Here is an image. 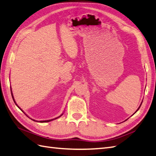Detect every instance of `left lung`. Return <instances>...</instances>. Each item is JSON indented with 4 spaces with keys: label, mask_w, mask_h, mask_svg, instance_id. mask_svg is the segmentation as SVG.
<instances>
[{
    "label": "left lung",
    "mask_w": 156,
    "mask_h": 156,
    "mask_svg": "<svg viewBox=\"0 0 156 156\" xmlns=\"http://www.w3.org/2000/svg\"><path fill=\"white\" fill-rule=\"evenodd\" d=\"M142 103H141V105H142ZM141 105H140V107H138V109H137V111H136V112H134V114H135V113H136V112H137V111H138V110H139V108H140V107H141Z\"/></svg>",
    "instance_id": "obj_1"
}]
</instances>
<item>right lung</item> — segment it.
<instances>
[{
    "label": "right lung",
    "instance_id": "obj_1",
    "mask_svg": "<svg viewBox=\"0 0 156 156\" xmlns=\"http://www.w3.org/2000/svg\"><path fill=\"white\" fill-rule=\"evenodd\" d=\"M10 90H11V89H10ZM11 94H12V98H13V100H14V102H15V104H16V102H15V101H14V97H13V94H12V90H11ZM17 107L19 108H20V110H21V111H22V109L20 108V107H18V106L17 105ZM62 115H63V114H62ZM62 115H60L59 116H58V117H57V118H55V119H51V120H43V121H40V122H49V121H51V120H55V119H58V118H59L61 116H62ZM34 121H36L35 120H33ZM36 122H38V121H36Z\"/></svg>",
    "mask_w": 156,
    "mask_h": 156
}]
</instances>
